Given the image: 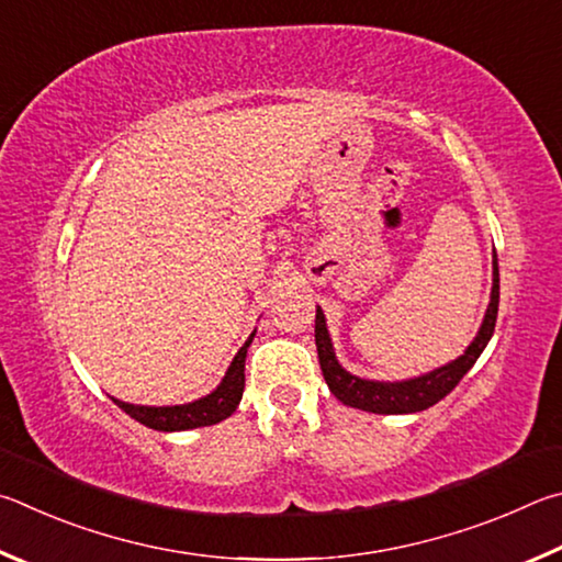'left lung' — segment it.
I'll use <instances>...</instances> for the list:
<instances>
[{"instance_id": "left-lung-1", "label": "left lung", "mask_w": 562, "mask_h": 562, "mask_svg": "<svg viewBox=\"0 0 562 562\" xmlns=\"http://www.w3.org/2000/svg\"><path fill=\"white\" fill-rule=\"evenodd\" d=\"M498 316V261L494 254V286H491V303L486 308L484 323L471 340V346L464 350V356L451 360L449 366H441L437 370L427 372V375L402 380V382H380V380H362L358 375L340 366L333 350L330 333L326 326V316L316 308V348L323 378H326L328 387L342 405L356 407L362 412H375V415H412V412H422L439 400H445L451 390L459 385V380L474 368L481 352L488 346L491 336L496 328Z\"/></svg>"}]
</instances>
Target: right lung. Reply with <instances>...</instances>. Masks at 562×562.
Instances as JSON below:
<instances>
[{
    "mask_svg": "<svg viewBox=\"0 0 562 562\" xmlns=\"http://www.w3.org/2000/svg\"><path fill=\"white\" fill-rule=\"evenodd\" d=\"M256 333V330H254ZM254 333L249 340L244 342L236 352L229 370L222 378L220 385L206 397H200L194 402H187V405H175V407H145V405H127L123 400L113 402L121 407L125 415H131L140 425L157 429V431H184V429H196V427H210L234 415V409L239 407L241 392H244V362H246V348L251 346Z\"/></svg>",
    "mask_w": 562,
    "mask_h": 562,
    "instance_id": "right-lung-1",
    "label": "right lung"
}]
</instances>
